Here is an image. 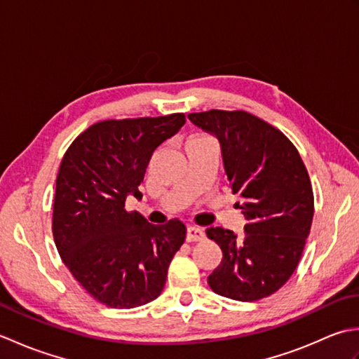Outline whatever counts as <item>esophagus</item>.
<instances>
[{"instance_id": "esophagus-1", "label": "esophagus", "mask_w": 359, "mask_h": 359, "mask_svg": "<svg viewBox=\"0 0 359 359\" xmlns=\"http://www.w3.org/2000/svg\"><path fill=\"white\" fill-rule=\"evenodd\" d=\"M205 239V231L199 226H188L187 230V241L188 242H199Z\"/></svg>"}]
</instances>
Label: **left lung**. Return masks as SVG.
Returning <instances> with one entry per match:
<instances>
[{
  "mask_svg": "<svg viewBox=\"0 0 359 359\" xmlns=\"http://www.w3.org/2000/svg\"><path fill=\"white\" fill-rule=\"evenodd\" d=\"M222 148L233 194H241L247 224L238 238L222 226L207 236L224 253L208 276L215 293L251 302L276 293L292 278L313 220V189L294 144L278 128L247 111L188 114Z\"/></svg>",
  "mask_w": 359,
  "mask_h": 359,
  "instance_id": "8db88e82",
  "label": "left lung"
}]
</instances>
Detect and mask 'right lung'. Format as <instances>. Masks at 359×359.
I'll list each match as a JSON object with an SVG mask.
<instances>
[{
    "label": "right lung",
    "instance_id": "right-lung-1",
    "mask_svg": "<svg viewBox=\"0 0 359 359\" xmlns=\"http://www.w3.org/2000/svg\"><path fill=\"white\" fill-rule=\"evenodd\" d=\"M185 125V114L103 120L65 152L57 175L52 233L75 280L111 309H134L162 293L168 266L187 238L179 219L152 225L126 211L140 199L152 152Z\"/></svg>",
    "mask_w": 359,
    "mask_h": 359
}]
</instances>
